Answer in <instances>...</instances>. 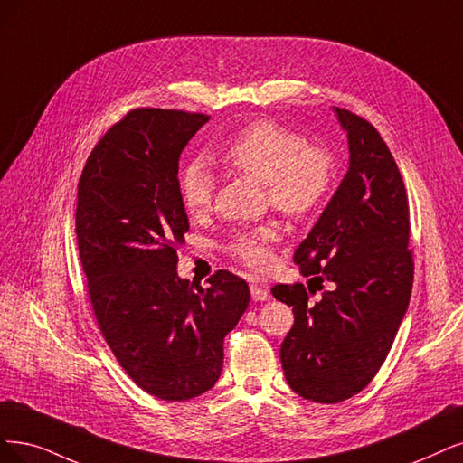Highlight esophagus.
<instances>
[{
	"label": "esophagus",
	"mask_w": 463,
	"mask_h": 463,
	"mask_svg": "<svg viewBox=\"0 0 463 463\" xmlns=\"http://www.w3.org/2000/svg\"><path fill=\"white\" fill-rule=\"evenodd\" d=\"M250 289H251V298L253 301H267L270 296H269V289H267V282L265 280H251L250 284Z\"/></svg>",
	"instance_id": "1"
}]
</instances>
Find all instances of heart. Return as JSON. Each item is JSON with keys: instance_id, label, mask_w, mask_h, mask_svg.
<instances>
[{"instance_id": "b5f03b06", "label": "heart", "mask_w": 463, "mask_h": 463, "mask_svg": "<svg viewBox=\"0 0 463 463\" xmlns=\"http://www.w3.org/2000/svg\"><path fill=\"white\" fill-rule=\"evenodd\" d=\"M219 160L265 184L269 202L280 213L303 219L326 200L334 181L330 152L305 141V137L270 119H258L219 150ZM213 175L203 160L188 162L179 174V196L188 215L198 217L212 208ZM279 241L275 229L258 227L236 232L229 253L251 269H263L272 260Z\"/></svg>"}]
</instances>
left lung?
<instances>
[{"instance_id":"left-lung-1","label":"left lung","mask_w":463,"mask_h":463,"mask_svg":"<svg viewBox=\"0 0 463 463\" xmlns=\"http://www.w3.org/2000/svg\"><path fill=\"white\" fill-rule=\"evenodd\" d=\"M334 110L347 131L349 169L294 253L301 275L311 277L309 291L322 281L333 289L317 302L299 282L270 289L294 307V326L280 345L286 382L299 397L322 404L351 399L373 380L414 282L408 198L397 162L364 118Z\"/></svg>"}]
</instances>
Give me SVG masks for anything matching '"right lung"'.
<instances>
[{"label":"right lung","mask_w":463,"mask_h":463,"mask_svg":"<svg viewBox=\"0 0 463 463\" xmlns=\"http://www.w3.org/2000/svg\"><path fill=\"white\" fill-rule=\"evenodd\" d=\"M208 119L135 109L97 143L78 183V250L102 337L137 385L171 402L215 385L222 339L250 303L229 270L205 288L177 275L188 232L179 158Z\"/></svg>","instance_id":"right-lung-1"}]
</instances>
